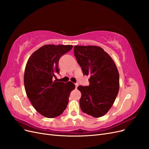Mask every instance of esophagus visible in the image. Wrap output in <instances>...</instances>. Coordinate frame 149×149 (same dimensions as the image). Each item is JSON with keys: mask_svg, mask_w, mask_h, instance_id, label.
<instances>
[{"mask_svg": "<svg viewBox=\"0 0 149 149\" xmlns=\"http://www.w3.org/2000/svg\"><path fill=\"white\" fill-rule=\"evenodd\" d=\"M78 85H79V84H78V83H76V84H75V88H76V89L78 88Z\"/></svg>", "mask_w": 149, "mask_h": 149, "instance_id": "obj_1", "label": "esophagus"}]
</instances>
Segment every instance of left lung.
<instances>
[{"label": "left lung", "mask_w": 149, "mask_h": 149, "mask_svg": "<svg viewBox=\"0 0 149 149\" xmlns=\"http://www.w3.org/2000/svg\"><path fill=\"white\" fill-rule=\"evenodd\" d=\"M77 62L84 75L90 76L89 85L79 86L81 109L94 118L105 115L111 109L119 89V74L112 58L97 46L74 47Z\"/></svg>", "instance_id": "left-lung-1"}]
</instances>
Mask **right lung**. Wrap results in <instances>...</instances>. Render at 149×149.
Listing matches in <instances>:
<instances>
[{
	"label": "right lung",
	"instance_id": "obj_1",
	"mask_svg": "<svg viewBox=\"0 0 149 149\" xmlns=\"http://www.w3.org/2000/svg\"><path fill=\"white\" fill-rule=\"evenodd\" d=\"M70 45H46L34 52L26 63L24 86L26 96L40 114L48 118L61 115L66 109L71 91L75 85L71 81L60 82V57L70 51Z\"/></svg>",
	"mask_w": 149,
	"mask_h": 149
}]
</instances>
